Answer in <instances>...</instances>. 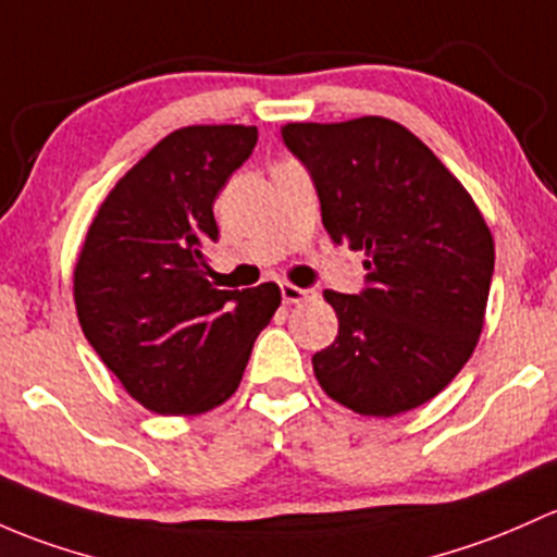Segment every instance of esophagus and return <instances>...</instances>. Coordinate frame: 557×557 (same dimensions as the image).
Masks as SVG:
<instances>
[{
  "instance_id": "obj_1",
  "label": "esophagus",
  "mask_w": 557,
  "mask_h": 557,
  "mask_svg": "<svg viewBox=\"0 0 557 557\" xmlns=\"http://www.w3.org/2000/svg\"><path fill=\"white\" fill-rule=\"evenodd\" d=\"M280 294H283L285 304H301V301H314V298H318V290L314 288H296V285L290 283L280 285Z\"/></svg>"
}]
</instances>
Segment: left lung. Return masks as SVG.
<instances>
[{
	"label": "left lung",
	"mask_w": 557,
	"mask_h": 557,
	"mask_svg": "<svg viewBox=\"0 0 557 557\" xmlns=\"http://www.w3.org/2000/svg\"><path fill=\"white\" fill-rule=\"evenodd\" d=\"M336 245L366 250L360 294L325 290L338 336L312 357L327 395L362 417L432 400L483 331L494 239L465 186L421 140L384 116L285 125Z\"/></svg>",
	"instance_id": "1"
}]
</instances>
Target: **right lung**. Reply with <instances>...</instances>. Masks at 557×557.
<instances>
[{
	"mask_svg": "<svg viewBox=\"0 0 557 557\" xmlns=\"http://www.w3.org/2000/svg\"><path fill=\"white\" fill-rule=\"evenodd\" d=\"M259 131L195 125L162 138L120 178L87 232L74 301L82 333L133 397L157 413L230 400L280 288L219 290L205 245L213 200L253 154Z\"/></svg>",
	"mask_w": 557,
	"mask_h": 557,
	"instance_id": "right-lung-1",
	"label": "right lung"
}]
</instances>
